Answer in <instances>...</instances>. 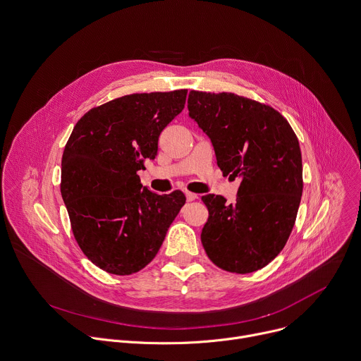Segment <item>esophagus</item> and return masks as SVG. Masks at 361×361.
Instances as JSON below:
<instances>
[{"label": "esophagus", "instance_id": "1", "mask_svg": "<svg viewBox=\"0 0 361 361\" xmlns=\"http://www.w3.org/2000/svg\"><path fill=\"white\" fill-rule=\"evenodd\" d=\"M185 197H187V201H194L198 195L195 192H191V191H185Z\"/></svg>", "mask_w": 361, "mask_h": 361}]
</instances>
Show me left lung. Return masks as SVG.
<instances>
[{"instance_id":"1","label":"left lung","mask_w":361,"mask_h":361,"mask_svg":"<svg viewBox=\"0 0 361 361\" xmlns=\"http://www.w3.org/2000/svg\"><path fill=\"white\" fill-rule=\"evenodd\" d=\"M188 114L213 142L223 174L240 177L234 204L202 195L209 220L201 243L220 269L247 274L284 248L302 192L297 135L273 107L233 92L190 91Z\"/></svg>"}]
</instances>
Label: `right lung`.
<instances>
[{"mask_svg":"<svg viewBox=\"0 0 361 361\" xmlns=\"http://www.w3.org/2000/svg\"><path fill=\"white\" fill-rule=\"evenodd\" d=\"M187 90L130 94L91 109L75 124L61 160V195L73 234L97 267L128 276L159 252L185 202L181 191L142 187L161 131L185 104Z\"/></svg>","mask_w":361,"mask_h":361,"instance_id":"obj_1","label":"right lung"}]
</instances>
